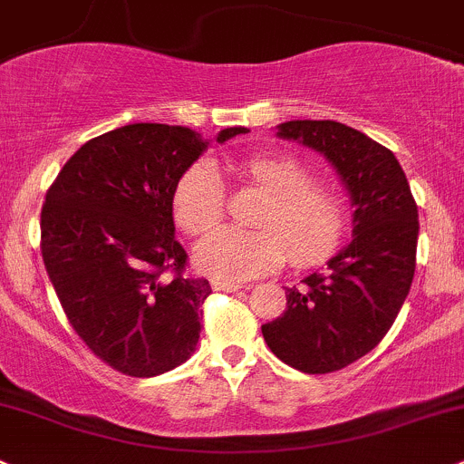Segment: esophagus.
I'll return each instance as SVG.
<instances>
[{
  "label": "esophagus",
  "instance_id": "esophagus-1",
  "mask_svg": "<svg viewBox=\"0 0 464 464\" xmlns=\"http://www.w3.org/2000/svg\"><path fill=\"white\" fill-rule=\"evenodd\" d=\"M214 290H226V293H237V290L243 288V284H234V281L227 279H212Z\"/></svg>",
  "mask_w": 464,
  "mask_h": 464
}]
</instances>
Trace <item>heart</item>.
Wrapping results in <instances>:
<instances>
[{"mask_svg": "<svg viewBox=\"0 0 464 464\" xmlns=\"http://www.w3.org/2000/svg\"><path fill=\"white\" fill-rule=\"evenodd\" d=\"M238 179L267 197L256 226L243 232L221 227L197 246V266L217 279H252L275 270L288 256L295 266L324 259L343 230L342 203L331 189L313 183V174L290 156H252L234 162ZM226 192L212 160L200 159L180 176L171 214L183 232L198 237L217 226Z\"/></svg>", "mask_w": 464, "mask_h": 464, "instance_id": "heart-1", "label": "heart"}]
</instances>
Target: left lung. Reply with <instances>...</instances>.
I'll use <instances>...</instances> for the list:
<instances>
[{"mask_svg": "<svg viewBox=\"0 0 464 464\" xmlns=\"http://www.w3.org/2000/svg\"><path fill=\"white\" fill-rule=\"evenodd\" d=\"M276 136L324 154L346 188L353 241L285 288L288 308L264 324L270 351L302 373H333L371 353L389 333L415 272L418 205L393 151L335 121L281 122Z\"/></svg>", "mask_w": 464, "mask_h": 464, "instance_id": "obj_1", "label": "left lung"}]
</instances>
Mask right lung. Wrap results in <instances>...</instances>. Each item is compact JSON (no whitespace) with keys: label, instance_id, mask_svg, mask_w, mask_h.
<instances>
[{"label":"right lung","instance_id":"obj_1","mask_svg":"<svg viewBox=\"0 0 464 464\" xmlns=\"http://www.w3.org/2000/svg\"><path fill=\"white\" fill-rule=\"evenodd\" d=\"M208 145L188 127L133 122L84 142L46 192L40 246L57 299L93 355L125 375H160L197 351L212 288L183 275L171 197Z\"/></svg>","mask_w":464,"mask_h":464}]
</instances>
